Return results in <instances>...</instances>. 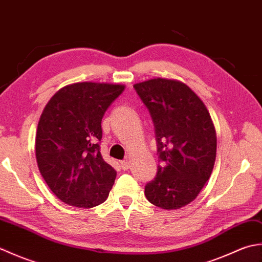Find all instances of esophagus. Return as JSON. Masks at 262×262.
<instances>
[{
	"instance_id": "34e87169",
	"label": "esophagus",
	"mask_w": 262,
	"mask_h": 262,
	"mask_svg": "<svg viewBox=\"0 0 262 262\" xmlns=\"http://www.w3.org/2000/svg\"><path fill=\"white\" fill-rule=\"evenodd\" d=\"M120 166H121L122 170H128V169H129V161H128L127 159L124 160V161H121Z\"/></svg>"
}]
</instances>
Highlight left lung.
<instances>
[{
  "instance_id": "left-lung-1",
  "label": "left lung",
  "mask_w": 262,
  "mask_h": 262,
  "mask_svg": "<svg viewBox=\"0 0 262 262\" xmlns=\"http://www.w3.org/2000/svg\"><path fill=\"white\" fill-rule=\"evenodd\" d=\"M155 128L161 164L145 196L163 209H179L197 198L216 159V130L207 108L185 83L151 79L134 84Z\"/></svg>"
}]
</instances>
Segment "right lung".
Returning a JSON list of instances; mask_svg holds the SVG:
<instances>
[{"instance_id":"obj_1","label":"right lung","mask_w":262,"mask_h":262,"mask_svg":"<svg viewBox=\"0 0 262 262\" xmlns=\"http://www.w3.org/2000/svg\"><path fill=\"white\" fill-rule=\"evenodd\" d=\"M124 84L79 82L65 85L43 108L36 134L39 171L58 199L92 208L108 198L117 176L102 159L101 120Z\"/></svg>"}]
</instances>
